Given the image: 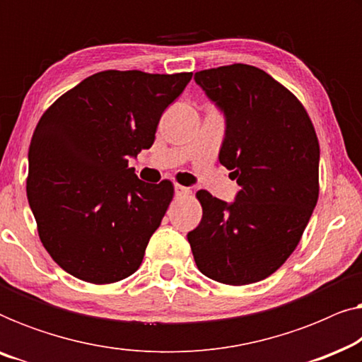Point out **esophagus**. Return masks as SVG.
<instances>
[{
	"mask_svg": "<svg viewBox=\"0 0 362 362\" xmlns=\"http://www.w3.org/2000/svg\"><path fill=\"white\" fill-rule=\"evenodd\" d=\"M175 192H176V197H189L192 194V191L189 189V187L180 186V185H176Z\"/></svg>",
	"mask_w": 362,
	"mask_h": 362,
	"instance_id": "esophagus-1",
	"label": "esophagus"
}]
</instances>
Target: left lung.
<instances>
[{
    "label": "left lung",
    "mask_w": 362,
    "mask_h": 362,
    "mask_svg": "<svg viewBox=\"0 0 362 362\" xmlns=\"http://www.w3.org/2000/svg\"><path fill=\"white\" fill-rule=\"evenodd\" d=\"M226 115L219 161L240 191L232 204L204 189L202 219L187 234L197 269L226 285L270 276L296 249L318 201L320 143L301 102L259 67L196 72Z\"/></svg>",
    "instance_id": "8db88e82"
}]
</instances>
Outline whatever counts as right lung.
Listing matches in <instances>:
<instances>
[{
	"label": "right lung",
	"instance_id": "1",
	"mask_svg": "<svg viewBox=\"0 0 362 362\" xmlns=\"http://www.w3.org/2000/svg\"><path fill=\"white\" fill-rule=\"evenodd\" d=\"M192 72L103 71L42 113L29 145L28 201L56 264L107 285L135 274L175 196L138 180L128 158L148 150L166 107Z\"/></svg>",
	"mask_w": 362,
	"mask_h": 362
}]
</instances>
